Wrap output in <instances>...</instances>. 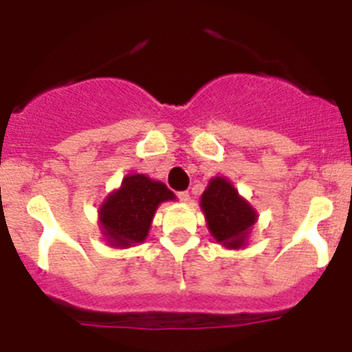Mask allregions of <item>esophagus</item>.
<instances>
[{
    "mask_svg": "<svg viewBox=\"0 0 352 352\" xmlns=\"http://www.w3.org/2000/svg\"><path fill=\"white\" fill-rule=\"evenodd\" d=\"M178 197L179 201H183V203H188V201H190V194H188V192H179Z\"/></svg>",
    "mask_w": 352,
    "mask_h": 352,
    "instance_id": "obj_1",
    "label": "esophagus"
}]
</instances>
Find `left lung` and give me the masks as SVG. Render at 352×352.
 Segmentation results:
<instances>
[{
	"instance_id": "8db88e82",
	"label": "left lung",
	"mask_w": 352,
	"mask_h": 352,
	"mask_svg": "<svg viewBox=\"0 0 352 352\" xmlns=\"http://www.w3.org/2000/svg\"><path fill=\"white\" fill-rule=\"evenodd\" d=\"M201 208L206 214L211 234L227 248H239L243 245L254 223L256 211L239 197L234 186L223 178L211 179L201 197Z\"/></svg>"
}]
</instances>
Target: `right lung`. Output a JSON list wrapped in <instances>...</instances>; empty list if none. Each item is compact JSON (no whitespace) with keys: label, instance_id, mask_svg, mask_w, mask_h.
Instances as JSON below:
<instances>
[{"label":"right lung","instance_id":"add662e5","mask_svg":"<svg viewBox=\"0 0 352 352\" xmlns=\"http://www.w3.org/2000/svg\"><path fill=\"white\" fill-rule=\"evenodd\" d=\"M169 199H174V194L164 183L151 182L144 174L126 176L120 190L109 195L100 208L104 234L116 247L141 243L148 236L157 206Z\"/></svg>","mask_w":352,"mask_h":352}]
</instances>
